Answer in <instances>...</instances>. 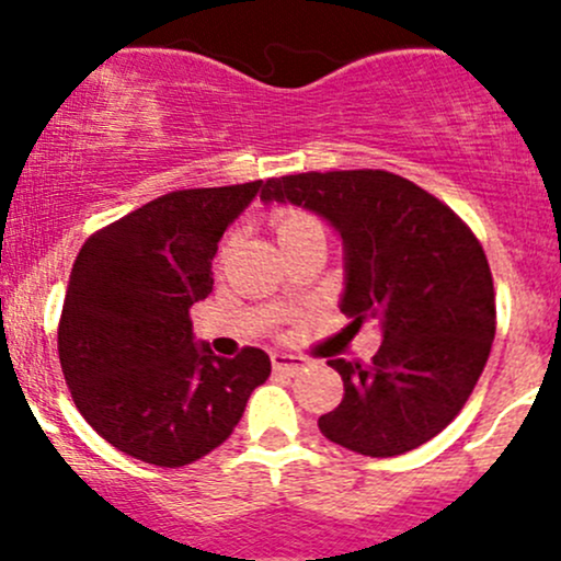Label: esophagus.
<instances>
[{
    "label": "esophagus",
    "mask_w": 561,
    "mask_h": 561,
    "mask_svg": "<svg viewBox=\"0 0 561 561\" xmlns=\"http://www.w3.org/2000/svg\"><path fill=\"white\" fill-rule=\"evenodd\" d=\"M271 364H274V371H282V375H298L307 366V360L298 358V355L274 353L271 355Z\"/></svg>",
    "instance_id": "1"
}]
</instances>
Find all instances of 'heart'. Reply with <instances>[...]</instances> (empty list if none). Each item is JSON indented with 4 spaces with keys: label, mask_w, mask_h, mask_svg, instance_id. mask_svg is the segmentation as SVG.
<instances>
[{
    "label": "heart",
    "mask_w": 561,
    "mask_h": 561,
    "mask_svg": "<svg viewBox=\"0 0 561 561\" xmlns=\"http://www.w3.org/2000/svg\"><path fill=\"white\" fill-rule=\"evenodd\" d=\"M274 230H276V239L285 241L293 239V236L304 233V230H320V222L309 214L296 211V208H287V211H279L274 217Z\"/></svg>",
    "instance_id": "1"
}]
</instances>
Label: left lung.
Instances as JSON below:
<instances>
[{
	"label": "left lung",
	"instance_id": "obj_1",
	"mask_svg": "<svg viewBox=\"0 0 561 561\" xmlns=\"http://www.w3.org/2000/svg\"><path fill=\"white\" fill-rule=\"evenodd\" d=\"M263 203L320 214L342 236L350 325L375 317L371 364L333 358L344 399L317 421L331 443L360 456H401L437 437L461 412L496 331L494 279L472 230L426 190L388 171H328L268 179Z\"/></svg>",
	"mask_w": 561,
	"mask_h": 561
}]
</instances>
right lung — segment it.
<instances>
[{
	"label": "right lung",
	"instance_id": "add662e5",
	"mask_svg": "<svg viewBox=\"0 0 561 561\" xmlns=\"http://www.w3.org/2000/svg\"><path fill=\"white\" fill-rule=\"evenodd\" d=\"M263 181L179 190L98 230L78 252L59 320V360L89 426L122 454L184 467L233 434L271 358L197 347L190 309L211 293L225 230Z\"/></svg>",
	"mask_w": 561,
	"mask_h": 561
}]
</instances>
